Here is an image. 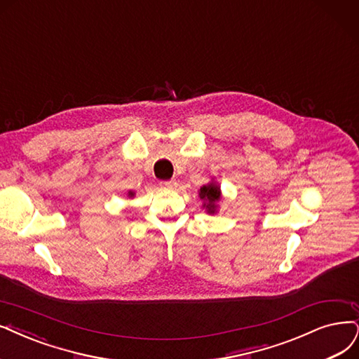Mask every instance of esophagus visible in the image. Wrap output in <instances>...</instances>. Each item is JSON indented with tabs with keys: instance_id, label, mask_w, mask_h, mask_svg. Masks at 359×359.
<instances>
[{
	"instance_id": "obj_1",
	"label": "esophagus",
	"mask_w": 359,
	"mask_h": 359,
	"mask_svg": "<svg viewBox=\"0 0 359 359\" xmlns=\"http://www.w3.org/2000/svg\"><path fill=\"white\" fill-rule=\"evenodd\" d=\"M159 184H161V188H164V189H175L177 187V182L176 180H165Z\"/></svg>"
}]
</instances>
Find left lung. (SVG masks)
<instances>
[{"label":"left lung","mask_w":359,"mask_h":359,"mask_svg":"<svg viewBox=\"0 0 359 359\" xmlns=\"http://www.w3.org/2000/svg\"><path fill=\"white\" fill-rule=\"evenodd\" d=\"M220 187L216 182H210L208 184L200 189V198L204 201L203 207H205L207 213L215 215L217 211V203L220 201Z\"/></svg>","instance_id":"1"}]
</instances>
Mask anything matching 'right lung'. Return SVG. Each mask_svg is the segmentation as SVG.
<instances>
[{
	"label": "right lung",
	"mask_w": 359,
	"mask_h": 359,
	"mask_svg": "<svg viewBox=\"0 0 359 359\" xmlns=\"http://www.w3.org/2000/svg\"><path fill=\"white\" fill-rule=\"evenodd\" d=\"M133 195H135V194H133V192H128V196H133Z\"/></svg>",
	"instance_id": "obj_1"
}]
</instances>
